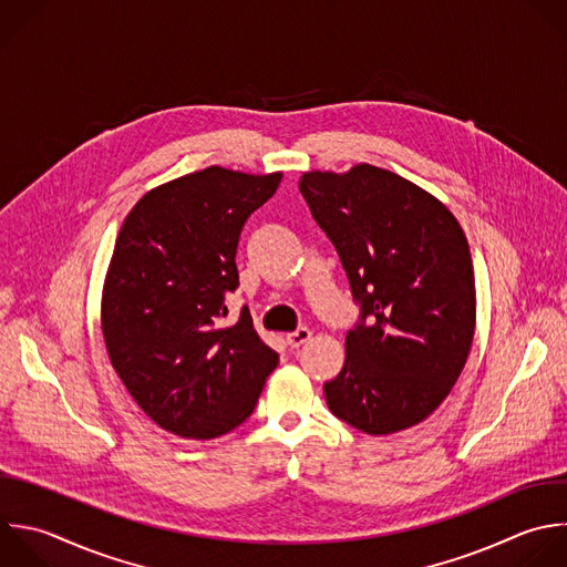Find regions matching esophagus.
<instances>
[{"mask_svg":"<svg viewBox=\"0 0 567 567\" xmlns=\"http://www.w3.org/2000/svg\"><path fill=\"white\" fill-rule=\"evenodd\" d=\"M310 337H312V332H310L308 328H297L295 332H290V334L286 337V341H288L290 348H299V346H303Z\"/></svg>","mask_w":567,"mask_h":567,"instance_id":"esophagus-1","label":"esophagus"}]
</instances>
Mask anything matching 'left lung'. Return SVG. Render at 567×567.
Instances as JSON below:
<instances>
[{
	"instance_id": "left-lung-1",
	"label": "left lung",
	"mask_w": 567,
	"mask_h": 567,
	"mask_svg": "<svg viewBox=\"0 0 567 567\" xmlns=\"http://www.w3.org/2000/svg\"><path fill=\"white\" fill-rule=\"evenodd\" d=\"M299 190L346 270L359 321L330 412L365 434L432 414L456 383L474 334V270L452 213L408 179L359 164L306 173Z\"/></svg>"
}]
</instances>
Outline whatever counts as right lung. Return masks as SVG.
<instances>
[{
  "mask_svg": "<svg viewBox=\"0 0 567 567\" xmlns=\"http://www.w3.org/2000/svg\"><path fill=\"white\" fill-rule=\"evenodd\" d=\"M279 182L210 166L144 195L120 230L102 299L106 348L140 408L177 436L241 425L277 368L246 306L237 323L221 319L239 288L241 228Z\"/></svg>",
  "mask_w": 567,
  "mask_h": 567,
  "instance_id": "right-lung-1",
  "label": "right lung"
}]
</instances>
